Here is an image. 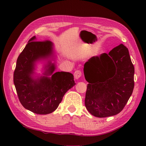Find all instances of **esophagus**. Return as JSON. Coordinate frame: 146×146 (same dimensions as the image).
Masks as SVG:
<instances>
[{"instance_id":"obj_1","label":"esophagus","mask_w":146,"mask_h":146,"mask_svg":"<svg viewBox=\"0 0 146 146\" xmlns=\"http://www.w3.org/2000/svg\"><path fill=\"white\" fill-rule=\"evenodd\" d=\"M74 78L76 79H78L79 78L81 77L82 76V73L81 72V70H76V71L74 72Z\"/></svg>"}]
</instances>
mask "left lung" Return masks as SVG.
Listing matches in <instances>:
<instances>
[{"label":"left lung","instance_id":"8db88e82","mask_svg":"<svg viewBox=\"0 0 146 146\" xmlns=\"http://www.w3.org/2000/svg\"><path fill=\"white\" fill-rule=\"evenodd\" d=\"M88 84L85 104L92 115L106 117L124 108L134 88L135 68L122 44L107 54L92 56L84 64Z\"/></svg>","mask_w":146,"mask_h":146}]
</instances>
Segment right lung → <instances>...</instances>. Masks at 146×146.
Here are the masks:
<instances>
[{
	"mask_svg": "<svg viewBox=\"0 0 146 146\" xmlns=\"http://www.w3.org/2000/svg\"><path fill=\"white\" fill-rule=\"evenodd\" d=\"M53 44L48 40L36 41L35 36L28 44L17 60L13 81L21 104L27 110L38 114L54 111L65 93L76 83L74 76L69 72H56L50 78L43 76L33 80L31 77L35 62L52 54ZM44 75H51L55 69L49 63Z\"/></svg>",
	"mask_w": 146,
	"mask_h": 146,
	"instance_id": "1",
	"label": "right lung"
}]
</instances>
